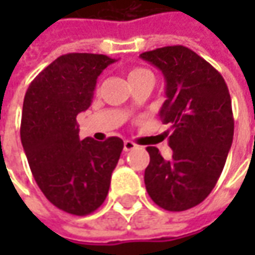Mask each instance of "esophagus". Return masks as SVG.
Listing matches in <instances>:
<instances>
[{"label": "esophagus", "mask_w": 255, "mask_h": 255, "mask_svg": "<svg viewBox=\"0 0 255 255\" xmlns=\"http://www.w3.org/2000/svg\"><path fill=\"white\" fill-rule=\"evenodd\" d=\"M138 146L133 143V142H131V140H126L124 142V151H131V150L136 149Z\"/></svg>", "instance_id": "obj_1"}]
</instances>
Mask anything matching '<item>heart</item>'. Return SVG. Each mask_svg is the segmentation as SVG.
<instances>
[{
    "label": "heart",
    "instance_id": "1",
    "mask_svg": "<svg viewBox=\"0 0 255 255\" xmlns=\"http://www.w3.org/2000/svg\"><path fill=\"white\" fill-rule=\"evenodd\" d=\"M146 76H153V73L147 69H144V68H131L128 71V80L129 82H135V80L146 78Z\"/></svg>",
    "mask_w": 255,
    "mask_h": 255
}]
</instances>
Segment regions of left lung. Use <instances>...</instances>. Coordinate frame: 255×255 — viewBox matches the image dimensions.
I'll use <instances>...</instances> for the list:
<instances>
[{
	"label": "left lung",
	"mask_w": 255,
	"mask_h": 255,
	"mask_svg": "<svg viewBox=\"0 0 255 255\" xmlns=\"http://www.w3.org/2000/svg\"><path fill=\"white\" fill-rule=\"evenodd\" d=\"M140 58L164 75L166 100L160 117L173 128L171 160L154 146L146 149V190L160 208L187 210L208 197L225 165L234 139L230 91L219 71L188 47H160Z\"/></svg>",
	"instance_id": "obj_1"
}]
</instances>
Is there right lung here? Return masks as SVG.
I'll list each match as a JSON object with an SVG mask.
<instances>
[{"instance_id":"right-lung-1","label":"right lung","mask_w":255,"mask_h":255,"mask_svg":"<svg viewBox=\"0 0 255 255\" xmlns=\"http://www.w3.org/2000/svg\"><path fill=\"white\" fill-rule=\"evenodd\" d=\"M115 61L91 53L60 56L31 82L23 102L20 138L36 184L56 208L75 216L104 203L124 146L117 136L80 140L76 123L91 105L101 72Z\"/></svg>"}]
</instances>
